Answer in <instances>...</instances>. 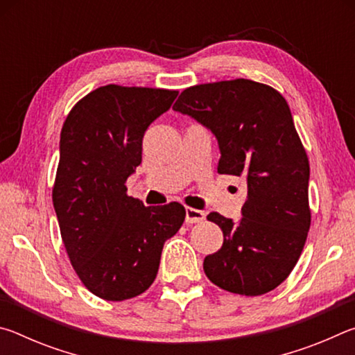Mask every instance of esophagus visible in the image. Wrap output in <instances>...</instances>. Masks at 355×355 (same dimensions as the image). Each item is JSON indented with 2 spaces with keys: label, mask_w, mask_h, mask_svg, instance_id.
I'll return each mask as SVG.
<instances>
[{
  "label": "esophagus",
  "mask_w": 355,
  "mask_h": 355,
  "mask_svg": "<svg viewBox=\"0 0 355 355\" xmlns=\"http://www.w3.org/2000/svg\"><path fill=\"white\" fill-rule=\"evenodd\" d=\"M205 220V213L200 211V209L186 207V222L188 224H197V222Z\"/></svg>",
  "instance_id": "1"
}]
</instances>
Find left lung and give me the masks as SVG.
Masks as SVG:
<instances>
[{
	"mask_svg": "<svg viewBox=\"0 0 355 355\" xmlns=\"http://www.w3.org/2000/svg\"><path fill=\"white\" fill-rule=\"evenodd\" d=\"M173 111L211 130L220 150L218 172L248 183L241 220L207 216L224 243L205 257L203 271L225 291H272L296 266L311 220L310 164L290 106L271 86L238 78L184 89Z\"/></svg>",
	"mask_w": 355,
	"mask_h": 355,
	"instance_id": "obj_1",
	"label": "left lung"
}]
</instances>
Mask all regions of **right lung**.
Returning a JSON list of instances; mask_svg holds the SVG:
<instances>
[{
	"label": "right lung",
	"instance_id": "right-lung-1",
	"mask_svg": "<svg viewBox=\"0 0 355 355\" xmlns=\"http://www.w3.org/2000/svg\"><path fill=\"white\" fill-rule=\"evenodd\" d=\"M177 95L107 84L78 101L62 125L53 205L71 266L105 300L148 290L166 239L184 220L182 203L144 207L125 186L142 161L144 133Z\"/></svg>",
	"mask_w": 355,
	"mask_h": 355
}]
</instances>
